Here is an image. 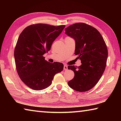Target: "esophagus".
Listing matches in <instances>:
<instances>
[{
    "label": "esophagus",
    "instance_id": "obj_1",
    "mask_svg": "<svg viewBox=\"0 0 121 121\" xmlns=\"http://www.w3.org/2000/svg\"><path fill=\"white\" fill-rule=\"evenodd\" d=\"M63 69L65 70H66L68 69V66L67 65H64V67H63Z\"/></svg>",
    "mask_w": 121,
    "mask_h": 121
}]
</instances>
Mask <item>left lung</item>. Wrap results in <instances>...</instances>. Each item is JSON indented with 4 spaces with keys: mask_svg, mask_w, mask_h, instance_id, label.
<instances>
[{
    "mask_svg": "<svg viewBox=\"0 0 121 121\" xmlns=\"http://www.w3.org/2000/svg\"><path fill=\"white\" fill-rule=\"evenodd\" d=\"M65 33L75 40V54L81 60L79 67L68 65L75 73L68 82L78 92L91 90L97 84L105 70L108 58L106 43L99 31L84 23H77L65 29Z\"/></svg>",
    "mask_w": 121,
    "mask_h": 121,
    "instance_id": "1",
    "label": "left lung"
}]
</instances>
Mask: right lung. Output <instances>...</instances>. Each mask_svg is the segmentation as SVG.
<instances>
[{
  "label": "right lung",
  "instance_id": "obj_1",
  "mask_svg": "<svg viewBox=\"0 0 121 121\" xmlns=\"http://www.w3.org/2000/svg\"><path fill=\"white\" fill-rule=\"evenodd\" d=\"M65 26L34 24L20 34L14 50L16 69L21 81L30 89H46L51 85L54 75L62 71V63L48 62L43 55L51 50Z\"/></svg>",
  "mask_w": 121,
  "mask_h": 121
}]
</instances>
